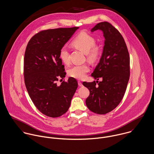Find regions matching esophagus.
<instances>
[{"label":"esophagus","instance_id":"obj_1","mask_svg":"<svg viewBox=\"0 0 154 154\" xmlns=\"http://www.w3.org/2000/svg\"><path fill=\"white\" fill-rule=\"evenodd\" d=\"M78 85H79L80 87H82V86H83V84H82V83L80 81H79V82H78Z\"/></svg>","mask_w":154,"mask_h":154}]
</instances>
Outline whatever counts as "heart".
Segmentation results:
<instances>
[{
    "mask_svg": "<svg viewBox=\"0 0 154 154\" xmlns=\"http://www.w3.org/2000/svg\"><path fill=\"white\" fill-rule=\"evenodd\" d=\"M96 39L91 35L86 32H81L72 40L71 44L73 47L85 53L87 60L91 62H96L102 54V48L96 44ZM59 57L62 62L66 64L69 63V53L66 47H62L59 52ZM90 68L87 64L77 65L69 69V76L77 79H84L89 71Z\"/></svg>",
    "mask_w": 154,
    "mask_h": 154,
    "instance_id": "obj_1",
    "label": "heart"
}]
</instances>
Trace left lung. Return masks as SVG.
Listing matches in <instances>:
<instances>
[{
  "instance_id": "8db88e82",
  "label": "left lung",
  "mask_w": 154,
  "mask_h": 154,
  "mask_svg": "<svg viewBox=\"0 0 154 154\" xmlns=\"http://www.w3.org/2000/svg\"><path fill=\"white\" fill-rule=\"evenodd\" d=\"M101 30L105 38L102 55L91 76L102 82L83 83L90 91L85 100L88 109L104 115L115 109L122 100L130 75V57L125 40L107 22L97 23L91 30ZM97 81H96L97 83Z\"/></svg>"
}]
</instances>
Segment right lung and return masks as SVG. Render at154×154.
<instances>
[{"label":"right lung","mask_w":154,"mask_h":154,"mask_svg":"<svg viewBox=\"0 0 154 154\" xmlns=\"http://www.w3.org/2000/svg\"><path fill=\"white\" fill-rule=\"evenodd\" d=\"M79 27L51 29L40 31L28 43L24 56L25 84L32 101L44 115L57 118L69 110L78 87L77 80L57 85L66 76L64 66L59 57L60 49Z\"/></svg>","instance_id":"obj_1"}]
</instances>
